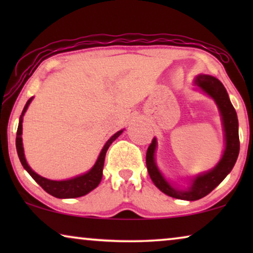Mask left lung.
<instances>
[{"label": "left lung", "mask_w": 253, "mask_h": 253, "mask_svg": "<svg viewBox=\"0 0 253 253\" xmlns=\"http://www.w3.org/2000/svg\"><path fill=\"white\" fill-rule=\"evenodd\" d=\"M193 84L200 91L211 96L215 101L217 108L220 110L224 131V140H226V148H224L221 160L213 169L193 177L188 189H177L174 188L164 177L155 164L154 154L157 150V138H153L146 153L147 170L155 186L169 197L176 199L190 200V202L203 198L209 195L211 191H213L234 168L238 153H240L237 114L231 105L222 83L213 76L199 75L196 77Z\"/></svg>", "instance_id": "obj_1"}]
</instances>
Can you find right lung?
Masks as SVG:
<instances>
[{"mask_svg": "<svg viewBox=\"0 0 253 253\" xmlns=\"http://www.w3.org/2000/svg\"><path fill=\"white\" fill-rule=\"evenodd\" d=\"M33 98L29 99V101L26 102L25 107H24L22 115L19 119L18 129H17V137H16V148L17 153H18L19 160L22 162L23 167L29 174L32 176V178L42 188L44 191L49 195L56 197V198H77V197H82L87 195L88 192H91L92 190H94L96 186L99 185V183L101 182L102 178V169L103 164H105V157L107 153V150L112 145L114 140L123 132V130L117 131L115 134H113L109 138L108 141L105 144V146L100 152V155L98 160L94 164V166L89 169L85 174L76 176L74 178L65 179V181H53V179L44 178L42 176L38 175L36 171H33L29 165H27L25 154H24V147H23V139H22V132H23V116L27 110V107L30 106L31 101Z\"/></svg>", "mask_w": 253, "mask_h": 253, "instance_id": "right-lung-1", "label": "right lung"}]
</instances>
